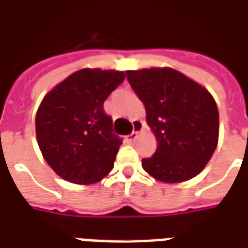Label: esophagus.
<instances>
[{
  "label": "esophagus",
  "mask_w": 248,
  "mask_h": 248,
  "mask_svg": "<svg viewBox=\"0 0 248 248\" xmlns=\"http://www.w3.org/2000/svg\"><path fill=\"white\" fill-rule=\"evenodd\" d=\"M141 128H142L141 123L135 122V129L132 131L131 135H128V136H126V140H128V141H131V142L135 141V140L137 139V136H139V132L141 131Z\"/></svg>",
  "instance_id": "esophagus-1"
}]
</instances>
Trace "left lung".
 <instances>
[{
    "label": "left lung",
    "mask_w": 248,
    "mask_h": 248,
    "mask_svg": "<svg viewBox=\"0 0 248 248\" xmlns=\"http://www.w3.org/2000/svg\"><path fill=\"white\" fill-rule=\"evenodd\" d=\"M126 79L156 135L157 149L142 158L144 170L168 184L196 177L218 144L219 113L210 92L169 67L126 71Z\"/></svg>",
    "instance_id": "8db88e82"
}]
</instances>
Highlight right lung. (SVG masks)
<instances>
[{"instance_id": "right-lung-1", "label": "right lung", "mask_w": 248, "mask_h": 248, "mask_svg": "<svg viewBox=\"0 0 248 248\" xmlns=\"http://www.w3.org/2000/svg\"><path fill=\"white\" fill-rule=\"evenodd\" d=\"M124 79L123 71L83 68L43 97L35 117L38 145L63 180L88 185L112 170L123 140L104 102Z\"/></svg>"}]
</instances>
